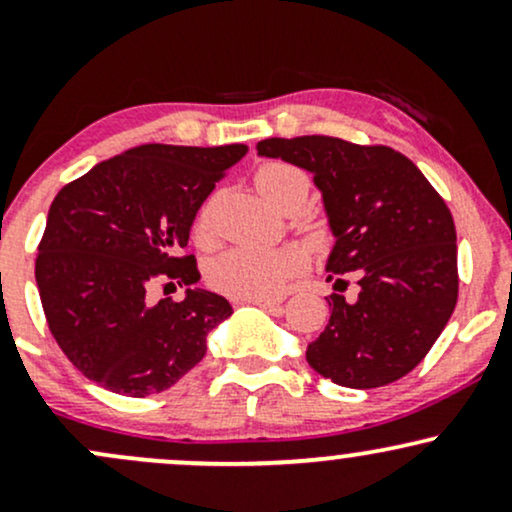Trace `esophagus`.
Instances as JSON below:
<instances>
[{
  "label": "esophagus",
  "instance_id": "esophagus-1",
  "mask_svg": "<svg viewBox=\"0 0 512 512\" xmlns=\"http://www.w3.org/2000/svg\"><path fill=\"white\" fill-rule=\"evenodd\" d=\"M248 303L257 305V308H264V310H276V308H281L284 298H252V301H248Z\"/></svg>",
  "mask_w": 512,
  "mask_h": 512
}]
</instances>
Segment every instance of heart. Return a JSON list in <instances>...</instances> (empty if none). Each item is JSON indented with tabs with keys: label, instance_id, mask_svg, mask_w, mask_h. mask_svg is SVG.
Listing matches in <instances>:
<instances>
[{
	"label": "heart",
	"instance_id": "1",
	"mask_svg": "<svg viewBox=\"0 0 512 512\" xmlns=\"http://www.w3.org/2000/svg\"><path fill=\"white\" fill-rule=\"evenodd\" d=\"M257 192L274 209H286L291 204H305L310 190L308 175L291 163L269 161L255 173ZM195 238L209 243L214 238V207L211 202L199 209L195 219ZM303 267V257L296 250L267 248V245H238L211 257L207 264V281L211 289L236 301L274 296L281 286Z\"/></svg>",
	"mask_w": 512,
	"mask_h": 512
}]
</instances>
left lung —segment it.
Here are the masks:
<instances>
[{
  "label": "left lung",
  "mask_w": 512,
  "mask_h": 512,
  "mask_svg": "<svg viewBox=\"0 0 512 512\" xmlns=\"http://www.w3.org/2000/svg\"><path fill=\"white\" fill-rule=\"evenodd\" d=\"M257 154L308 170L334 245L327 279H358L356 301L332 293L330 322L305 358L322 378L370 390L421 363L457 303V233L450 209L407 156L337 137L262 139Z\"/></svg>",
  "instance_id": "obj_1"
}]
</instances>
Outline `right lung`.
Here are the masks:
<instances>
[{
	"mask_svg": "<svg viewBox=\"0 0 512 512\" xmlns=\"http://www.w3.org/2000/svg\"><path fill=\"white\" fill-rule=\"evenodd\" d=\"M245 154V144H144L57 192L35 281L52 337L88 380L117 395H156L207 354L231 303L197 286L178 303H154L151 286L197 284L195 257L178 250L214 182Z\"/></svg>",
	"mask_w": 512,
	"mask_h": 512,
	"instance_id": "obj_1",
	"label": "right lung"
}]
</instances>
